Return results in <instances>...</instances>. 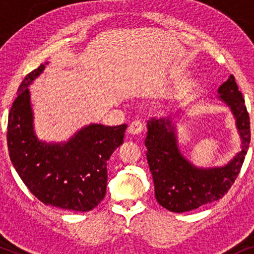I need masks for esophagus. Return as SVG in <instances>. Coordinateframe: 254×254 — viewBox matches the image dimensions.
I'll return each mask as SVG.
<instances>
[{"instance_id": "esophagus-1", "label": "esophagus", "mask_w": 254, "mask_h": 254, "mask_svg": "<svg viewBox=\"0 0 254 254\" xmlns=\"http://www.w3.org/2000/svg\"><path fill=\"white\" fill-rule=\"evenodd\" d=\"M142 130H143V124H142L141 120H134L133 123L129 124V126H128V133L129 134L137 135L140 134Z\"/></svg>"}]
</instances>
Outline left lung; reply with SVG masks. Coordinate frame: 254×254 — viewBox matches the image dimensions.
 <instances>
[{
  "instance_id": "left-lung-1",
  "label": "left lung",
  "mask_w": 254,
  "mask_h": 254,
  "mask_svg": "<svg viewBox=\"0 0 254 254\" xmlns=\"http://www.w3.org/2000/svg\"><path fill=\"white\" fill-rule=\"evenodd\" d=\"M218 92L221 93L220 98L234 112L243 140L242 151L223 168H194L180 155L173 127L169 120L148 121L145 147L155 184V196L158 203L168 210L185 213L220 200L228 193L239 175L251 140L249 112L232 75L220 86Z\"/></svg>"
}]
</instances>
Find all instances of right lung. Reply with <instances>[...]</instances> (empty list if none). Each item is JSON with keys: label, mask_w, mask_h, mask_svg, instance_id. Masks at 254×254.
I'll return each mask as SVG.
<instances>
[{"label": "right lung", "mask_w": 254, "mask_h": 254, "mask_svg": "<svg viewBox=\"0 0 254 254\" xmlns=\"http://www.w3.org/2000/svg\"><path fill=\"white\" fill-rule=\"evenodd\" d=\"M43 70L41 64L26 75L10 109V159L30 192L44 204L89 211L105 196L107 161L123 144L127 125H90L64 144L41 143L32 129L27 85Z\"/></svg>", "instance_id": "right-lung-1"}]
</instances>
